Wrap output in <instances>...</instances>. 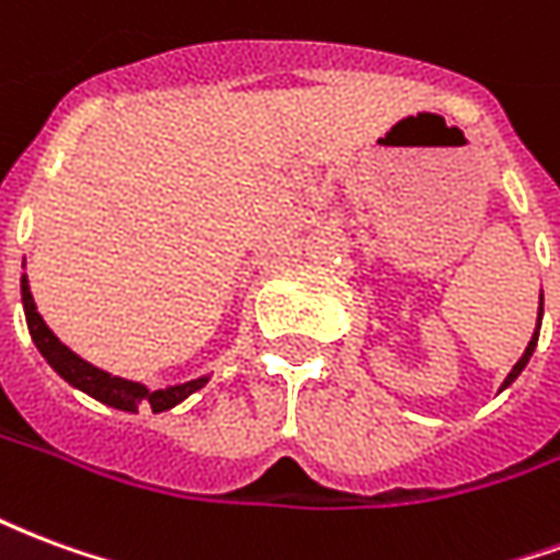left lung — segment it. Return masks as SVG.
Segmentation results:
<instances>
[{
  "mask_svg": "<svg viewBox=\"0 0 560 560\" xmlns=\"http://www.w3.org/2000/svg\"><path fill=\"white\" fill-rule=\"evenodd\" d=\"M534 348H537V332H534V339H530V345H528V348H525V353H522V360H518V363L513 365V372H510V375H506L504 387H510V384H513V381H516L518 372H522V369H525V363H528V360H530V353H534Z\"/></svg>",
  "mask_w": 560,
  "mask_h": 560,
  "instance_id": "obj_1",
  "label": "left lung"
}]
</instances>
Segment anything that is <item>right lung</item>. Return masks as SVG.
<instances>
[{
    "label": "right lung",
    "instance_id": "right-lung-1",
    "mask_svg": "<svg viewBox=\"0 0 560 560\" xmlns=\"http://www.w3.org/2000/svg\"><path fill=\"white\" fill-rule=\"evenodd\" d=\"M20 291H23V308H26V324H30V336L32 341L38 345V351L44 353V360L54 365L59 375L66 377L71 387L83 389L90 393L92 399L104 401L110 408H119V411H138L143 401H149V408L159 413L167 411L173 405H179L183 399H188L195 389H200L207 384V377H197V381H188V384H179V387H167V389H155L149 393L143 384H135V381H126V377L107 375L102 369H95L86 360H80L78 353L68 351L62 341L56 339L50 327L44 324V317L38 315L35 308V300L30 293V281L23 276L20 281Z\"/></svg>",
    "mask_w": 560,
    "mask_h": 560
}]
</instances>
